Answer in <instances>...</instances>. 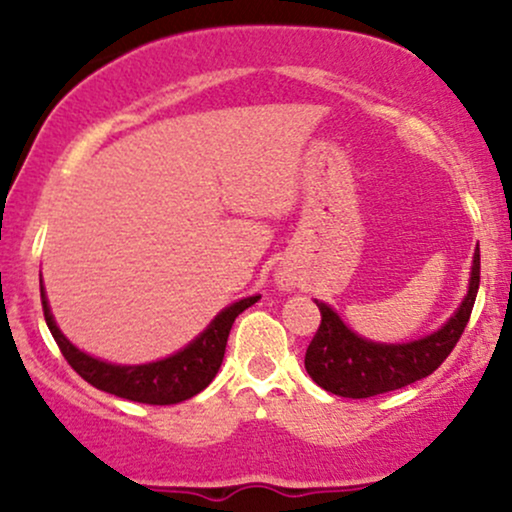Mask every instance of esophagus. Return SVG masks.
<instances>
[{
	"label": "esophagus",
	"instance_id": "esophagus-1",
	"mask_svg": "<svg viewBox=\"0 0 512 512\" xmlns=\"http://www.w3.org/2000/svg\"><path fill=\"white\" fill-rule=\"evenodd\" d=\"M281 284H284V286H291V281H289V279H281Z\"/></svg>",
	"mask_w": 512,
	"mask_h": 512
}]
</instances>
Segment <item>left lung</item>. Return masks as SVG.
<instances>
[{
  "label": "left lung",
  "mask_w": 512,
  "mask_h": 512,
  "mask_svg": "<svg viewBox=\"0 0 512 512\" xmlns=\"http://www.w3.org/2000/svg\"><path fill=\"white\" fill-rule=\"evenodd\" d=\"M479 248L474 252L469 291L448 325L409 344H375L358 337L330 305L317 303L322 320L305 351V370L322 390L349 399H366L399 390L436 370L460 342L479 291Z\"/></svg>",
  "instance_id": "obj_1"
}]
</instances>
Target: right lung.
Wrapping results in <instances>:
<instances>
[{
	"mask_svg": "<svg viewBox=\"0 0 512 512\" xmlns=\"http://www.w3.org/2000/svg\"><path fill=\"white\" fill-rule=\"evenodd\" d=\"M40 301H43V315L48 322L52 337L60 346L62 356L88 385L110 395L129 399L142 404H178L202 392L219 373L223 354H226L228 332H231L236 317L248 310L260 296L243 298V301L228 305L223 313L214 317V322L204 330L190 346L178 351L175 356L163 361L146 363V366H113V363L98 361V358L84 354L69 344V339L57 330L55 320L48 308L43 286H40Z\"/></svg>",
	"mask_w": 512,
	"mask_h": 512,
	"instance_id": "right-lung-1",
	"label": "right lung"
}]
</instances>
